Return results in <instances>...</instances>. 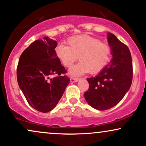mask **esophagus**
<instances>
[{
  "instance_id": "esophagus-1",
  "label": "esophagus",
  "mask_w": 146,
  "mask_h": 146,
  "mask_svg": "<svg viewBox=\"0 0 146 146\" xmlns=\"http://www.w3.org/2000/svg\"><path fill=\"white\" fill-rule=\"evenodd\" d=\"M78 80V78H76V77H71L70 78V82L71 83H75V82H77Z\"/></svg>"
}]
</instances>
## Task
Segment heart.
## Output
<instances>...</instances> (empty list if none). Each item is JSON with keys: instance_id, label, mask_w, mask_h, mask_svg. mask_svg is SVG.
Returning a JSON list of instances; mask_svg holds the SVG:
<instances>
[{"instance_id": "heart-1", "label": "heart", "mask_w": 146, "mask_h": 146, "mask_svg": "<svg viewBox=\"0 0 146 146\" xmlns=\"http://www.w3.org/2000/svg\"><path fill=\"white\" fill-rule=\"evenodd\" d=\"M68 46L60 44L55 49L56 55L62 64L70 68L79 56L80 62L70 70L73 76L89 72H100L111 59V49L100 39L86 35L74 36L68 39Z\"/></svg>"}]
</instances>
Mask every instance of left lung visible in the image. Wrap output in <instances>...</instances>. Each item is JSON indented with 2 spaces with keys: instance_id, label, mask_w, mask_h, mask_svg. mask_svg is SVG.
Wrapping results in <instances>:
<instances>
[{
  "instance_id": "8db88e82",
  "label": "left lung",
  "mask_w": 146,
  "mask_h": 146,
  "mask_svg": "<svg viewBox=\"0 0 146 146\" xmlns=\"http://www.w3.org/2000/svg\"><path fill=\"white\" fill-rule=\"evenodd\" d=\"M113 59L95 77L87 78L89 89L84 96L94 109L104 111L113 107L124 98L131 86L133 63L128 46L113 34L108 33Z\"/></svg>"
}]
</instances>
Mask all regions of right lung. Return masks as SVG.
<instances>
[{
	"label": "right lung",
	"mask_w": 146,
	"mask_h": 146,
	"mask_svg": "<svg viewBox=\"0 0 146 146\" xmlns=\"http://www.w3.org/2000/svg\"><path fill=\"white\" fill-rule=\"evenodd\" d=\"M57 42L45 37L33 42L22 53L17 80L27 102L42 113L52 110L64 93L70 78L56 55ZM54 75L52 79L49 76Z\"/></svg>",
	"instance_id": "add662e5"
}]
</instances>
